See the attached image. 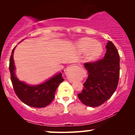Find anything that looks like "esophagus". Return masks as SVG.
Wrapping results in <instances>:
<instances>
[{
	"instance_id": "esophagus-1",
	"label": "esophagus",
	"mask_w": 135,
	"mask_h": 135,
	"mask_svg": "<svg viewBox=\"0 0 135 135\" xmlns=\"http://www.w3.org/2000/svg\"><path fill=\"white\" fill-rule=\"evenodd\" d=\"M77 67V66H69V68H68V70H70V69H76V68ZM66 75H67L68 78H69V80L70 82H72L73 81V79L72 78V77H70V74L69 72H66Z\"/></svg>"
}]
</instances>
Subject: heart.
Segmentation results:
<instances>
[{"mask_svg":"<svg viewBox=\"0 0 135 135\" xmlns=\"http://www.w3.org/2000/svg\"><path fill=\"white\" fill-rule=\"evenodd\" d=\"M76 47L80 52L86 51V58L94 60L101 55L103 48L100 43L90 38H83L76 43Z\"/></svg>","mask_w":135,"mask_h":135,"instance_id":"b5f03b06","label":"heart"}]
</instances>
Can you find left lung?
I'll return each instance as SVG.
<instances>
[{"label": "left lung", "instance_id": "8db88e82", "mask_svg": "<svg viewBox=\"0 0 135 135\" xmlns=\"http://www.w3.org/2000/svg\"><path fill=\"white\" fill-rule=\"evenodd\" d=\"M107 52L103 59L87 62L84 67L88 77L79 93L83 104L95 107L104 103L117 89L119 79L120 58L117 48L111 41L106 46Z\"/></svg>", "mask_w": 135, "mask_h": 135}]
</instances>
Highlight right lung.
Returning a JSON list of instances; mask_svg holds the SVG:
<instances>
[{
  "label": "right lung",
  "mask_w": 135,
  "mask_h": 135,
  "mask_svg": "<svg viewBox=\"0 0 135 135\" xmlns=\"http://www.w3.org/2000/svg\"><path fill=\"white\" fill-rule=\"evenodd\" d=\"M9 61V70L11 74V80L13 89L17 97L25 104L35 108H43L50 104L55 98V91L60 83L64 79L62 73L57 74L46 83L37 86H29L25 83L20 81L15 76V66L14 65L13 52Z\"/></svg>",
  "instance_id": "1"
}]
</instances>
